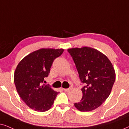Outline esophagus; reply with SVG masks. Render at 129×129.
Returning a JSON list of instances; mask_svg holds the SVG:
<instances>
[{"label":"esophagus","mask_w":129,"mask_h":129,"mask_svg":"<svg viewBox=\"0 0 129 129\" xmlns=\"http://www.w3.org/2000/svg\"><path fill=\"white\" fill-rule=\"evenodd\" d=\"M73 87H70L69 88H68V89H63V90H64L65 92H70V91H71V90H72Z\"/></svg>","instance_id":"34e87169"}]
</instances>
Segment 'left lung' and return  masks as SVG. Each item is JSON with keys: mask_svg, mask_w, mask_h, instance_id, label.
<instances>
[{"mask_svg": "<svg viewBox=\"0 0 129 129\" xmlns=\"http://www.w3.org/2000/svg\"><path fill=\"white\" fill-rule=\"evenodd\" d=\"M68 52L84 84L82 99L74 106L80 111L95 110L110 94L115 80L114 68L105 55L90 47L68 49Z\"/></svg>", "mask_w": 129, "mask_h": 129, "instance_id": "left-lung-1", "label": "left lung"}]
</instances>
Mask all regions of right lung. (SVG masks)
<instances>
[{"label": "right lung", "mask_w": 129, "mask_h": 129, "mask_svg": "<svg viewBox=\"0 0 129 129\" xmlns=\"http://www.w3.org/2000/svg\"><path fill=\"white\" fill-rule=\"evenodd\" d=\"M62 49H40L19 62L14 73V83L19 96L35 111L45 112L53 105L58 92L45 85L53 61L63 53Z\"/></svg>", "instance_id": "1"}]
</instances>
